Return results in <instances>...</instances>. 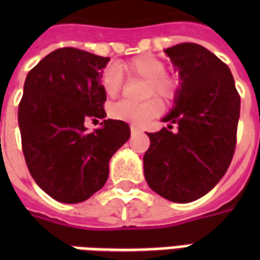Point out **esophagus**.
<instances>
[{
	"label": "esophagus",
	"instance_id": "1",
	"mask_svg": "<svg viewBox=\"0 0 260 260\" xmlns=\"http://www.w3.org/2000/svg\"><path fill=\"white\" fill-rule=\"evenodd\" d=\"M131 132H132V134L135 135V134H141L142 131L139 129V128H136V126H131Z\"/></svg>",
	"mask_w": 260,
	"mask_h": 260
}]
</instances>
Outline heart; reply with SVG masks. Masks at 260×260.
Here are the masks:
<instances>
[{
    "label": "heart",
    "mask_w": 260,
    "mask_h": 260,
    "mask_svg": "<svg viewBox=\"0 0 260 260\" xmlns=\"http://www.w3.org/2000/svg\"><path fill=\"white\" fill-rule=\"evenodd\" d=\"M122 75L128 79H141L146 82L143 97L158 96L164 100H171L178 87V79L174 75L166 72V65L161 59L153 55H139L128 62L117 65V68H106L100 78L103 91L108 97H117L122 89ZM163 111L161 103L157 99H150L143 103L121 100L110 107V115L114 119L125 121L134 125H145L156 118Z\"/></svg>",
    "instance_id": "heart-1"
}]
</instances>
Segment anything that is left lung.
<instances>
[{
    "label": "left lung",
    "instance_id": "left-lung-1",
    "mask_svg": "<svg viewBox=\"0 0 260 260\" xmlns=\"http://www.w3.org/2000/svg\"><path fill=\"white\" fill-rule=\"evenodd\" d=\"M181 78L174 108L163 118L178 131L147 134L143 156L147 185L177 203L196 201L214 188L233 160L241 99L231 71L207 48L181 43L164 50Z\"/></svg>",
    "mask_w": 260,
    "mask_h": 260
}]
</instances>
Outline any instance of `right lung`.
I'll return each mask as SVG.
<instances>
[{
    "mask_svg": "<svg viewBox=\"0 0 260 260\" xmlns=\"http://www.w3.org/2000/svg\"><path fill=\"white\" fill-rule=\"evenodd\" d=\"M108 61L58 48L26 76L18 110L23 156L37 185L62 203H79L102 189L110 158L131 136L126 122L104 118L100 78ZM87 119H103L102 128L86 133Z\"/></svg>",
    "mask_w": 260,
    "mask_h": 260,
    "instance_id": "add662e5",
    "label": "right lung"
}]
</instances>
